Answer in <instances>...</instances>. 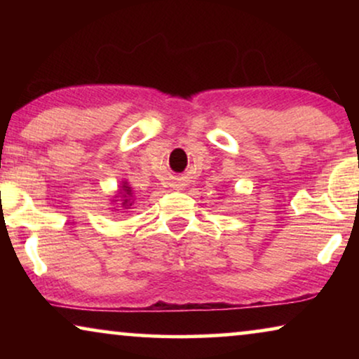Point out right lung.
Instances as JSON below:
<instances>
[{"mask_svg": "<svg viewBox=\"0 0 359 359\" xmlns=\"http://www.w3.org/2000/svg\"><path fill=\"white\" fill-rule=\"evenodd\" d=\"M111 203H112V208L111 210H121L122 209H130L132 205L135 204V194H134V189L130 188V184L127 183V181H122L119 184V188H117L116 194L111 198Z\"/></svg>", "mask_w": 359, "mask_h": 359, "instance_id": "right-lung-1", "label": "right lung"}]
</instances>
